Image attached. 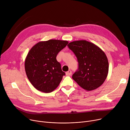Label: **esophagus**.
<instances>
[{
  "label": "esophagus",
  "mask_w": 130,
  "mask_h": 130,
  "mask_svg": "<svg viewBox=\"0 0 130 130\" xmlns=\"http://www.w3.org/2000/svg\"><path fill=\"white\" fill-rule=\"evenodd\" d=\"M66 75L67 76H70V75H72V71H71V70H68V72H67L66 73Z\"/></svg>",
  "instance_id": "esophagus-1"
}]
</instances>
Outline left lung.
Instances as JSON below:
<instances>
[{
  "label": "left lung",
  "instance_id": "obj_1",
  "mask_svg": "<svg viewBox=\"0 0 130 130\" xmlns=\"http://www.w3.org/2000/svg\"><path fill=\"white\" fill-rule=\"evenodd\" d=\"M67 46L78 62V69L73 75V79L86 91L100 87L108 73L109 63L104 52L95 44L84 40L71 42Z\"/></svg>",
  "mask_w": 130,
  "mask_h": 130
}]
</instances>
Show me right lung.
Masks as SVG:
<instances>
[{
  "instance_id": "obj_1",
  "label": "right lung",
  "mask_w": 130,
  "mask_h": 130,
  "mask_svg": "<svg viewBox=\"0 0 130 130\" xmlns=\"http://www.w3.org/2000/svg\"><path fill=\"white\" fill-rule=\"evenodd\" d=\"M68 43L66 40L56 39L40 41L28 52L25 61V72L37 90L50 93L60 85L65 73L56 57Z\"/></svg>"
}]
</instances>
